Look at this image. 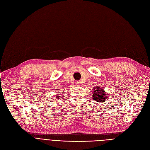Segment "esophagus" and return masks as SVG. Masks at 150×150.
I'll use <instances>...</instances> for the list:
<instances>
[{
  "instance_id": "esophagus-1",
  "label": "esophagus",
  "mask_w": 150,
  "mask_h": 150,
  "mask_svg": "<svg viewBox=\"0 0 150 150\" xmlns=\"http://www.w3.org/2000/svg\"><path fill=\"white\" fill-rule=\"evenodd\" d=\"M77 84H78V85H80V84H81V82H80H80H78V83H77Z\"/></svg>"
}]
</instances>
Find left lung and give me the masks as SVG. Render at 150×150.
<instances>
[{
  "label": "left lung",
  "mask_w": 150,
  "mask_h": 150,
  "mask_svg": "<svg viewBox=\"0 0 150 150\" xmlns=\"http://www.w3.org/2000/svg\"><path fill=\"white\" fill-rule=\"evenodd\" d=\"M92 93L93 99L98 103H103L104 101H106V100L108 98V94L105 92L104 88H101L100 86H96V88H94Z\"/></svg>",
  "instance_id": "1"
}]
</instances>
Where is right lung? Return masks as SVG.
<instances>
[{
  "instance_id": "add662e5",
  "label": "right lung",
  "mask_w": 150,
  "mask_h": 150,
  "mask_svg": "<svg viewBox=\"0 0 150 150\" xmlns=\"http://www.w3.org/2000/svg\"><path fill=\"white\" fill-rule=\"evenodd\" d=\"M56 97H57V98H58V97H59V96H56Z\"/></svg>"
}]
</instances>
